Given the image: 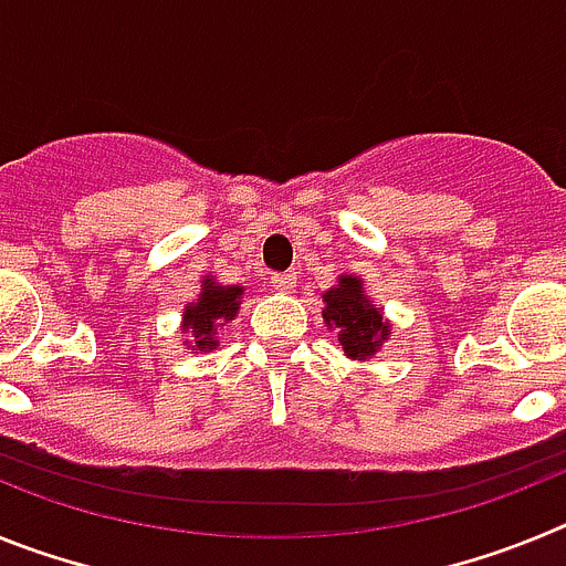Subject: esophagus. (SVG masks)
<instances>
[{"mask_svg": "<svg viewBox=\"0 0 566 566\" xmlns=\"http://www.w3.org/2000/svg\"><path fill=\"white\" fill-rule=\"evenodd\" d=\"M272 283L277 292H294V286H297V274L294 272H280V274H272Z\"/></svg>", "mask_w": 566, "mask_h": 566, "instance_id": "esophagus-1", "label": "esophagus"}]
</instances>
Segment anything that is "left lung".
<instances>
[{"label": "left lung", "instance_id": "obj_1", "mask_svg": "<svg viewBox=\"0 0 566 566\" xmlns=\"http://www.w3.org/2000/svg\"><path fill=\"white\" fill-rule=\"evenodd\" d=\"M323 323L337 332L343 354L348 359H371L391 339V319L382 317V308L374 306L365 292L363 277L339 274L328 292H323Z\"/></svg>", "mask_w": 566, "mask_h": 566}]
</instances>
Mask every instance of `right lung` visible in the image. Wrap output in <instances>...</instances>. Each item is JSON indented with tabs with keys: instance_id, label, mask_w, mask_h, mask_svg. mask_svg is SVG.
I'll list each match as a JSON object with an SVG mask.
<instances>
[{
	"instance_id": "obj_1",
	"label": "right lung",
	"mask_w": 566,
	"mask_h": 566,
	"mask_svg": "<svg viewBox=\"0 0 566 566\" xmlns=\"http://www.w3.org/2000/svg\"><path fill=\"white\" fill-rule=\"evenodd\" d=\"M240 303H243V286H223L212 274H203L201 292L192 303L184 306L181 317V334L184 345L189 352H212L221 345V328L223 323L238 317Z\"/></svg>"
}]
</instances>
